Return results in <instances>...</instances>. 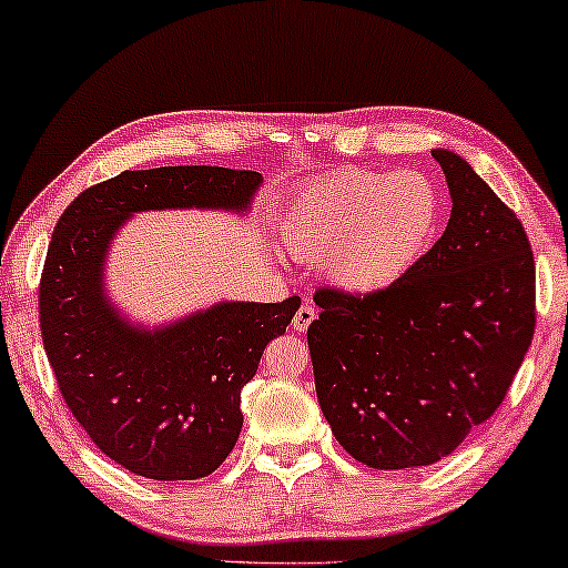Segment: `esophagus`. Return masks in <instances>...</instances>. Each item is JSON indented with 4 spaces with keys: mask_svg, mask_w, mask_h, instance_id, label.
Returning a JSON list of instances; mask_svg holds the SVG:
<instances>
[{
    "mask_svg": "<svg viewBox=\"0 0 568 568\" xmlns=\"http://www.w3.org/2000/svg\"><path fill=\"white\" fill-rule=\"evenodd\" d=\"M315 315H317V310H315V305L313 302H305V305H302L297 313H294V321H292V328L297 331V333H305L310 325H313V321H315Z\"/></svg>",
    "mask_w": 568,
    "mask_h": 568,
    "instance_id": "1",
    "label": "esophagus"
}]
</instances>
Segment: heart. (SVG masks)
<instances>
[{"mask_svg":"<svg viewBox=\"0 0 568 568\" xmlns=\"http://www.w3.org/2000/svg\"><path fill=\"white\" fill-rule=\"evenodd\" d=\"M442 199L418 170H338L307 185L286 209L284 243L302 258H325V274L352 297L400 284L434 245Z\"/></svg>","mask_w":568,"mask_h":568,"instance_id":"obj_1","label":"heart"}]
</instances>
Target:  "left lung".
Returning <instances> with one entry per match:
<instances>
[{"mask_svg":"<svg viewBox=\"0 0 568 568\" xmlns=\"http://www.w3.org/2000/svg\"><path fill=\"white\" fill-rule=\"evenodd\" d=\"M432 154L453 199L445 235L377 297L317 290L307 328L325 422L377 470L437 463L486 424L535 331V261L517 214L460 154Z\"/></svg>","mask_w":568,"mask_h":568,"instance_id":"8db88e82","label":"left lung"}]
</instances>
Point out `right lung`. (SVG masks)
I'll return each instance as SVG.
<instances>
[{"label": "right lung", "mask_w": 568, "mask_h": 568, "mask_svg": "<svg viewBox=\"0 0 568 568\" xmlns=\"http://www.w3.org/2000/svg\"><path fill=\"white\" fill-rule=\"evenodd\" d=\"M261 185L253 170H126L80 193L53 230L41 276L45 354L82 429L136 476L196 480L220 468L243 429L240 393L300 297L220 300L160 325L131 321L108 286L113 240L139 212L247 216Z\"/></svg>", "instance_id": "obj_1"}]
</instances>
